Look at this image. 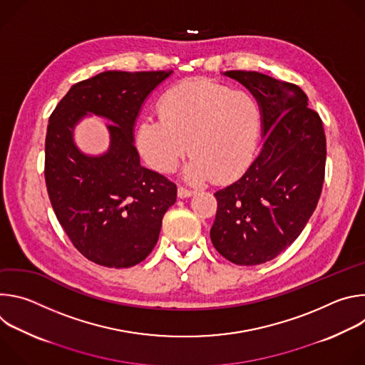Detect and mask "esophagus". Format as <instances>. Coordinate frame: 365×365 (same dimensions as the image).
Returning a JSON list of instances; mask_svg holds the SVG:
<instances>
[{
	"label": "esophagus",
	"instance_id": "obj_1",
	"mask_svg": "<svg viewBox=\"0 0 365 365\" xmlns=\"http://www.w3.org/2000/svg\"><path fill=\"white\" fill-rule=\"evenodd\" d=\"M193 195V190H189V189H186V187H179L178 189V196L180 197V199H185V197H190Z\"/></svg>",
	"mask_w": 365,
	"mask_h": 365
}]
</instances>
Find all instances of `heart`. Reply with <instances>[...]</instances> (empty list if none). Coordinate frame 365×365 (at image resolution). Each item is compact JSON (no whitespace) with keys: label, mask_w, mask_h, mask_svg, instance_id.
I'll return each instance as SVG.
<instances>
[{"label":"heart","mask_w":365,"mask_h":365,"mask_svg":"<svg viewBox=\"0 0 365 365\" xmlns=\"http://www.w3.org/2000/svg\"><path fill=\"white\" fill-rule=\"evenodd\" d=\"M158 110L160 118H143L135 131L137 150L153 170L172 173L187 150L183 176L192 183H227L251 165L263 128V110L251 92L192 78L170 86Z\"/></svg>","instance_id":"heart-1"}]
</instances>
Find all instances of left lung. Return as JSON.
Returning a JSON list of instances; mask_svg holds the SVG:
<instances>
[{"label": "left lung", "instance_id": "1", "mask_svg": "<svg viewBox=\"0 0 365 365\" xmlns=\"http://www.w3.org/2000/svg\"><path fill=\"white\" fill-rule=\"evenodd\" d=\"M222 75L258 99L263 147L237 182L215 193L211 241L234 264H263L284 251L314 214L324 185L327 138L297 85L259 72Z\"/></svg>", "mask_w": 365, "mask_h": 365}]
</instances>
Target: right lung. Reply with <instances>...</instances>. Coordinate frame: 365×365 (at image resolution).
Returning a JSON list of instances; mask_svg holds the SVG:
<instances>
[{
  "instance_id": "obj_1",
  "label": "right lung",
  "mask_w": 365,
  "mask_h": 365,
  "mask_svg": "<svg viewBox=\"0 0 365 365\" xmlns=\"http://www.w3.org/2000/svg\"><path fill=\"white\" fill-rule=\"evenodd\" d=\"M173 71L102 72L75 83L50 115L44 178L65 232L91 262L133 267L153 251L178 187L141 166L134 127L150 93ZM110 121V145L101 155L82 152L74 128L86 116Z\"/></svg>"
}]
</instances>
